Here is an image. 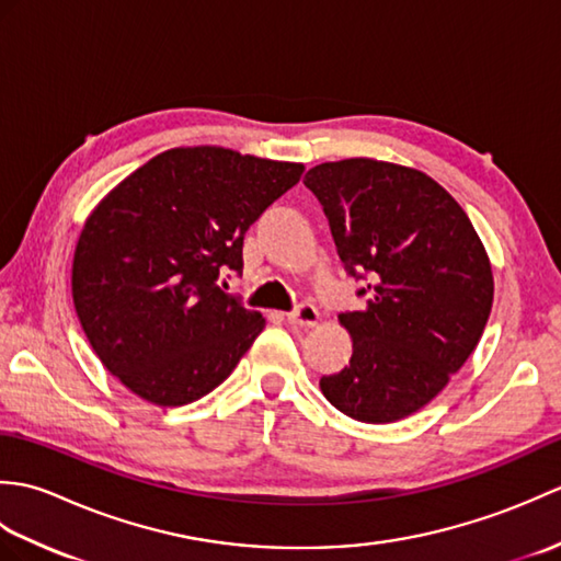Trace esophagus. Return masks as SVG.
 <instances>
[{"label":"esophagus","instance_id":"34e87169","mask_svg":"<svg viewBox=\"0 0 561 561\" xmlns=\"http://www.w3.org/2000/svg\"><path fill=\"white\" fill-rule=\"evenodd\" d=\"M287 320L296 328H313L318 323V308L313 304H301L287 313Z\"/></svg>","mask_w":561,"mask_h":561}]
</instances>
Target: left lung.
<instances>
[{
  "label": "left lung",
  "mask_w": 561,
  "mask_h": 561,
  "mask_svg": "<svg viewBox=\"0 0 561 561\" xmlns=\"http://www.w3.org/2000/svg\"><path fill=\"white\" fill-rule=\"evenodd\" d=\"M335 238L362 311L340 313L352 359L320 390L352 420L398 422L446 388L492 311L490 257L444 187L404 165L344 159L304 178Z\"/></svg>",
  "instance_id": "obj_1"
}]
</instances>
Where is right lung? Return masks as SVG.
I'll use <instances>...</instances> for the list:
<instances>
[{"label":"right lung","instance_id":"right-lung-1","mask_svg":"<svg viewBox=\"0 0 561 561\" xmlns=\"http://www.w3.org/2000/svg\"><path fill=\"white\" fill-rule=\"evenodd\" d=\"M301 173L221 147L171 149L91 211L71 296L93 352L135 396L181 408L231 376L265 318L219 279L243 272L245 231Z\"/></svg>","mask_w":561,"mask_h":561}]
</instances>
